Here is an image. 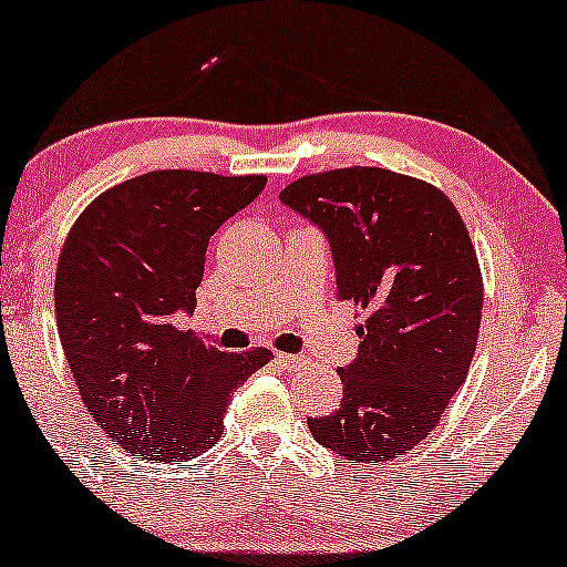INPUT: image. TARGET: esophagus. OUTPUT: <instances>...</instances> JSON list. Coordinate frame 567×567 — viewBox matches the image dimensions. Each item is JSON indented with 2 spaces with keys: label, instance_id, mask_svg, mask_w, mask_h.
<instances>
[{
  "label": "esophagus",
  "instance_id": "esophagus-1",
  "mask_svg": "<svg viewBox=\"0 0 567 567\" xmlns=\"http://www.w3.org/2000/svg\"><path fill=\"white\" fill-rule=\"evenodd\" d=\"M277 361L285 370H298L301 367V357H292V353H277Z\"/></svg>",
  "mask_w": 567,
  "mask_h": 567
}]
</instances>
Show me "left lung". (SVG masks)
Returning <instances> with one entry per match:
<instances>
[{
	"label": "left lung",
	"instance_id": "8db88e82",
	"mask_svg": "<svg viewBox=\"0 0 567 567\" xmlns=\"http://www.w3.org/2000/svg\"><path fill=\"white\" fill-rule=\"evenodd\" d=\"M279 200L322 229L340 301L367 309L343 401L311 417L313 441L388 462L439 425L478 343L483 282L456 208L433 184L353 166L301 176Z\"/></svg>",
	"mask_w": 567,
	"mask_h": 567
}]
</instances>
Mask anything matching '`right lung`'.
Instances as JSON below:
<instances>
[{
    "label": "right lung",
    "mask_w": 567,
    "mask_h": 567,
    "mask_svg": "<svg viewBox=\"0 0 567 567\" xmlns=\"http://www.w3.org/2000/svg\"><path fill=\"white\" fill-rule=\"evenodd\" d=\"M266 176L150 172L102 193L63 245L54 313L94 422L128 454L184 462L214 446L237 385L271 351L224 353L193 330L208 240Z\"/></svg>",
    "instance_id": "1"
}]
</instances>
